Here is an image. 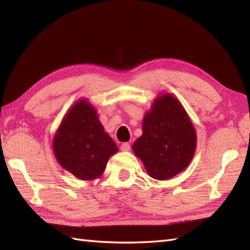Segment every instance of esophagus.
Here are the masks:
<instances>
[{
	"label": "esophagus",
	"mask_w": 250,
	"mask_h": 250,
	"mask_svg": "<svg viewBox=\"0 0 250 250\" xmlns=\"http://www.w3.org/2000/svg\"><path fill=\"white\" fill-rule=\"evenodd\" d=\"M120 149L123 152H127V151H130L131 149V146L127 144V142H125V144H123L121 145V146H120Z\"/></svg>",
	"instance_id": "obj_1"
}]
</instances>
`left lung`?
Returning a JSON list of instances; mask_svg holds the SVG:
<instances>
[{"instance_id":"obj_1","label":"left lung","mask_w":250,"mask_h":250,"mask_svg":"<svg viewBox=\"0 0 250 250\" xmlns=\"http://www.w3.org/2000/svg\"><path fill=\"white\" fill-rule=\"evenodd\" d=\"M197 134L188 114L170 93L157 96L142 120V135L134 154L156 180H167L188 167L195 155Z\"/></svg>"}]
</instances>
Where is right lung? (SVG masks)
Instances as JSON below:
<instances>
[{"label": "right lung", "instance_id": "right-lung-1", "mask_svg": "<svg viewBox=\"0 0 250 250\" xmlns=\"http://www.w3.org/2000/svg\"><path fill=\"white\" fill-rule=\"evenodd\" d=\"M53 152L62 168L88 181L102 177L118 147L104 131L94 105L82 98L63 116L53 137Z\"/></svg>", "mask_w": 250, "mask_h": 250}]
</instances>
